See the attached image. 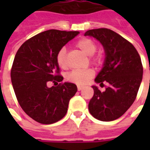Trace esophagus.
Listing matches in <instances>:
<instances>
[{"label": "esophagus", "instance_id": "34e87169", "mask_svg": "<svg viewBox=\"0 0 150 150\" xmlns=\"http://www.w3.org/2000/svg\"><path fill=\"white\" fill-rule=\"evenodd\" d=\"M83 88H84L83 86H78V90L79 91H81V90L83 89Z\"/></svg>", "mask_w": 150, "mask_h": 150}]
</instances>
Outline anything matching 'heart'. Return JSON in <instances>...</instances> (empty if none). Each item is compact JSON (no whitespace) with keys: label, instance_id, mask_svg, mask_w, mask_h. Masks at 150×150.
I'll return each instance as SVG.
<instances>
[{"label":"heart","instance_id":"obj_1","mask_svg":"<svg viewBox=\"0 0 150 150\" xmlns=\"http://www.w3.org/2000/svg\"><path fill=\"white\" fill-rule=\"evenodd\" d=\"M76 46L84 53L85 54L91 56V62L95 64L100 65L103 62V56L98 54L95 55L94 54L96 51L97 46L93 40L90 38H82L79 40L76 43ZM56 62L60 68L66 69L68 67V62L67 59V50L65 47H62L59 50L56 55ZM95 75L94 70L91 68L83 69V70H74L67 75V80L74 83L79 85L86 84L90 81Z\"/></svg>","mask_w":150,"mask_h":150}]
</instances>
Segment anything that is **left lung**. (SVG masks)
<instances>
[{
	"label": "left lung",
	"mask_w": 150,
	"mask_h": 150,
	"mask_svg": "<svg viewBox=\"0 0 150 150\" xmlns=\"http://www.w3.org/2000/svg\"><path fill=\"white\" fill-rule=\"evenodd\" d=\"M84 35L95 38L104 46V67L95 81L108 84L104 91L92 86L94 95L88 109L96 119L112 121L122 116L137 97L143 75L141 57L132 43L109 29L90 30Z\"/></svg>",
	"instance_id": "left-lung-1"
}]
</instances>
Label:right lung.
Wrapping results in <instances>:
<instances>
[{"instance_id":"add662e5","label":"right lung","mask_w":150,"mask_h":150,"mask_svg":"<svg viewBox=\"0 0 150 150\" xmlns=\"http://www.w3.org/2000/svg\"><path fill=\"white\" fill-rule=\"evenodd\" d=\"M79 31L50 30L30 38L18 49L11 68V81L21 108L35 121L50 125L63 118L77 91L71 83H61L57 53ZM50 81L60 83L48 88Z\"/></svg>"}]
</instances>
